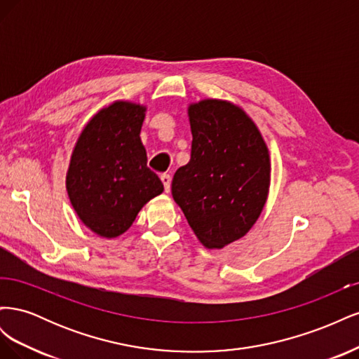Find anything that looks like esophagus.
Returning a JSON list of instances; mask_svg holds the SVG:
<instances>
[{"instance_id": "34e87169", "label": "esophagus", "mask_w": 359, "mask_h": 359, "mask_svg": "<svg viewBox=\"0 0 359 359\" xmlns=\"http://www.w3.org/2000/svg\"><path fill=\"white\" fill-rule=\"evenodd\" d=\"M160 180L163 182V186H165V190L169 193V190H170V181H172L169 173H163V175L160 177Z\"/></svg>"}]
</instances>
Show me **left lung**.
Masks as SVG:
<instances>
[{"label": "left lung", "instance_id": "obj_1", "mask_svg": "<svg viewBox=\"0 0 359 359\" xmlns=\"http://www.w3.org/2000/svg\"><path fill=\"white\" fill-rule=\"evenodd\" d=\"M191 157L172 180V196L206 248L243 238L268 199L271 160L257 126L227 100L189 106Z\"/></svg>", "mask_w": 359, "mask_h": 359}]
</instances>
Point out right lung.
I'll return each instance as SVG.
<instances>
[{
    "label": "right lung",
    "instance_id": "obj_1",
    "mask_svg": "<svg viewBox=\"0 0 359 359\" xmlns=\"http://www.w3.org/2000/svg\"><path fill=\"white\" fill-rule=\"evenodd\" d=\"M147 106L116 100L97 112L81 132L70 157L66 189L73 210L95 235L112 240L137 212L163 193L147 166L140 140Z\"/></svg>",
    "mask_w": 359,
    "mask_h": 359
}]
</instances>
